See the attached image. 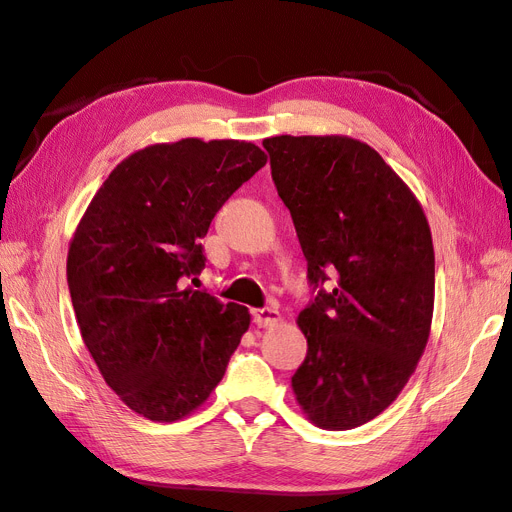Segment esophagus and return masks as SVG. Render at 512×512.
Masks as SVG:
<instances>
[{"label": "esophagus", "mask_w": 512, "mask_h": 512, "mask_svg": "<svg viewBox=\"0 0 512 512\" xmlns=\"http://www.w3.org/2000/svg\"><path fill=\"white\" fill-rule=\"evenodd\" d=\"M252 318L258 327H271V324L280 320V312L275 307H256L252 309Z\"/></svg>", "instance_id": "34e87169"}]
</instances>
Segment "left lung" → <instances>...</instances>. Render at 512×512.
Here are the masks:
<instances>
[{"label": "left lung", "instance_id": "obj_1", "mask_svg": "<svg viewBox=\"0 0 512 512\" xmlns=\"http://www.w3.org/2000/svg\"><path fill=\"white\" fill-rule=\"evenodd\" d=\"M316 297L292 389L314 425L359 427L389 408L427 346L436 260L425 213L376 149L348 136L262 141Z\"/></svg>", "mask_w": 512, "mask_h": 512}]
</instances>
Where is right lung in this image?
<instances>
[{
  "label": "right lung",
  "instance_id": "1",
  "mask_svg": "<svg viewBox=\"0 0 512 512\" xmlns=\"http://www.w3.org/2000/svg\"><path fill=\"white\" fill-rule=\"evenodd\" d=\"M267 164L245 141L153 145L117 164L68 252V288L106 384L149 421L188 416L224 378L250 312L181 280L205 269L215 213Z\"/></svg>",
  "mask_w": 512,
  "mask_h": 512
}]
</instances>
